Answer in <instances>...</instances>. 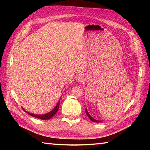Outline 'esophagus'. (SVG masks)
Segmentation results:
<instances>
[{"label": "esophagus", "mask_w": 150, "mask_h": 150, "mask_svg": "<svg viewBox=\"0 0 150 150\" xmlns=\"http://www.w3.org/2000/svg\"><path fill=\"white\" fill-rule=\"evenodd\" d=\"M77 81L78 82H83L85 81V76L83 74H79L77 75Z\"/></svg>", "instance_id": "1"}]
</instances>
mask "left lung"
Segmentation results:
<instances>
[{
    "instance_id": "obj_1",
    "label": "left lung",
    "mask_w": 150,
    "mask_h": 150,
    "mask_svg": "<svg viewBox=\"0 0 150 150\" xmlns=\"http://www.w3.org/2000/svg\"><path fill=\"white\" fill-rule=\"evenodd\" d=\"M85 112H86V114H87V116H88V118H90V120H91V121H93V122H101L100 120H95V119H94L93 118L91 117V116L89 115V114H88V111H87V108H85Z\"/></svg>"
}]
</instances>
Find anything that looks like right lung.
I'll return each instance as SVG.
<instances>
[{"mask_svg": "<svg viewBox=\"0 0 150 150\" xmlns=\"http://www.w3.org/2000/svg\"><path fill=\"white\" fill-rule=\"evenodd\" d=\"M59 102H60V100H59V102L57 103L56 106H55V107L54 109H53L52 111H50V112H48L47 114H45V115H34V114H32L30 112H28L26 111L24 108H23V110L25 112H27L28 114H29L30 115L34 116V117L38 118L39 119H41V120H49V119H50L51 118H52L53 116H54L55 115V114H56V112L58 110V109H59Z\"/></svg>", "mask_w": 150, "mask_h": 150, "instance_id": "1", "label": "right lung"}]
</instances>
